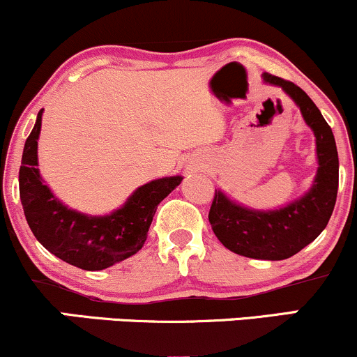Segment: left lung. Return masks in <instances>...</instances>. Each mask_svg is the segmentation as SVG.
<instances>
[{"instance_id": "1", "label": "left lung", "mask_w": 357, "mask_h": 357, "mask_svg": "<svg viewBox=\"0 0 357 357\" xmlns=\"http://www.w3.org/2000/svg\"><path fill=\"white\" fill-rule=\"evenodd\" d=\"M264 82L280 87L315 136L317 173L310 190L277 210H253L215 190L210 220L216 238L228 250L257 260H285L321 235L334 211L339 186V158L334 134L310 97L292 82L265 72Z\"/></svg>"}]
</instances>
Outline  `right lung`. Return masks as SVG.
I'll return each mask as SVG.
<instances>
[{
  "mask_svg": "<svg viewBox=\"0 0 357 357\" xmlns=\"http://www.w3.org/2000/svg\"><path fill=\"white\" fill-rule=\"evenodd\" d=\"M43 109L24 142L20 199L28 227L48 252L82 270H104L136 255L147 238L158 204L183 181L167 176L139 186L121 208L104 216L72 210L53 195L38 169Z\"/></svg>",
  "mask_w": 357,
  "mask_h": 357,
  "instance_id": "obj_1",
  "label": "right lung"
}]
</instances>
